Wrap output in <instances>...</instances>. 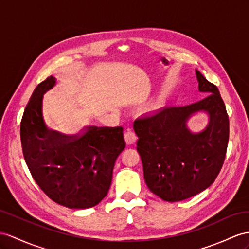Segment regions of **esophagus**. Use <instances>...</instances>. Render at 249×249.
Here are the masks:
<instances>
[{
    "instance_id": "34e87169",
    "label": "esophagus",
    "mask_w": 249,
    "mask_h": 249,
    "mask_svg": "<svg viewBox=\"0 0 249 249\" xmlns=\"http://www.w3.org/2000/svg\"><path fill=\"white\" fill-rule=\"evenodd\" d=\"M124 139L127 144H133L137 141V135L132 129L127 128V130L124 133Z\"/></svg>"
}]
</instances>
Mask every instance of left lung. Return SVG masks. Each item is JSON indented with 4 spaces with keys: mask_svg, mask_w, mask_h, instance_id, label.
Segmentation results:
<instances>
[{
    "mask_svg": "<svg viewBox=\"0 0 249 249\" xmlns=\"http://www.w3.org/2000/svg\"><path fill=\"white\" fill-rule=\"evenodd\" d=\"M199 89L208 97L185 106L164 107L136 119L144 179L150 191L167 202H179L205 190L214 182L224 163L228 139V114L219 89L196 70ZM211 117L208 128L191 134L185 123L196 111Z\"/></svg>",
    "mask_w": 249,
    "mask_h": 249,
    "instance_id": "1",
    "label": "left lung"
}]
</instances>
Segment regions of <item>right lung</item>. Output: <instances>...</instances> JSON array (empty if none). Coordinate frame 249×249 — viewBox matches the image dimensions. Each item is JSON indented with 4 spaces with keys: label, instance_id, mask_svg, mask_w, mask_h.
<instances>
[{
    "label": "right lung",
    "instance_id": "right-lung-1",
    "mask_svg": "<svg viewBox=\"0 0 249 249\" xmlns=\"http://www.w3.org/2000/svg\"><path fill=\"white\" fill-rule=\"evenodd\" d=\"M53 75L31 95L21 121V142L31 176L49 199L68 208L84 209L104 199L118 156L125 148L123 127L87 126L74 136L49 130L42 113L43 94Z\"/></svg>",
    "mask_w": 249,
    "mask_h": 249
}]
</instances>
